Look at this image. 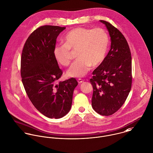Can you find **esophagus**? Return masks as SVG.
Wrapping results in <instances>:
<instances>
[{
	"label": "esophagus",
	"instance_id": "34e87169",
	"mask_svg": "<svg viewBox=\"0 0 153 153\" xmlns=\"http://www.w3.org/2000/svg\"><path fill=\"white\" fill-rule=\"evenodd\" d=\"M84 82V80H83V79H81V78H79L78 79V82L79 83V84H81V83H82V82Z\"/></svg>",
	"mask_w": 153,
	"mask_h": 153
}]
</instances>
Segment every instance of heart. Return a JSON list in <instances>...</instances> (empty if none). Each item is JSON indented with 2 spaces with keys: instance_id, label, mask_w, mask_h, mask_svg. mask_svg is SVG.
I'll return each instance as SVG.
<instances>
[{
  "instance_id": "obj_1",
  "label": "heart",
  "mask_w": 153,
  "mask_h": 153,
  "mask_svg": "<svg viewBox=\"0 0 153 153\" xmlns=\"http://www.w3.org/2000/svg\"><path fill=\"white\" fill-rule=\"evenodd\" d=\"M65 43L56 45L53 49L55 59L62 65L69 66L72 60V50H77L78 58L67 71L71 77L85 76L91 66L100 65L105 59L109 46V36L100 27H75L64 37Z\"/></svg>"
}]
</instances>
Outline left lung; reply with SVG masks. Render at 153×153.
I'll use <instances>...</instances> for the list:
<instances>
[{
  "label": "left lung",
  "mask_w": 153,
  "mask_h": 153,
  "mask_svg": "<svg viewBox=\"0 0 153 153\" xmlns=\"http://www.w3.org/2000/svg\"><path fill=\"white\" fill-rule=\"evenodd\" d=\"M105 25L111 49L104 61L92 72V107L100 115L109 116L120 109L131 90L132 63L129 45L122 33L112 24Z\"/></svg>",
  "instance_id": "8db88e82"
}]
</instances>
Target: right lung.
Instances as JSON below:
<instances>
[{
	"label": "right lung",
	"mask_w": 153,
	"mask_h": 153,
	"mask_svg": "<svg viewBox=\"0 0 153 153\" xmlns=\"http://www.w3.org/2000/svg\"><path fill=\"white\" fill-rule=\"evenodd\" d=\"M65 27L44 25L35 29L24 45L21 74L25 91L34 107L49 118H60L71 108L78 82H62V71L53 55L56 38Z\"/></svg>",
	"instance_id": "1"
}]
</instances>
